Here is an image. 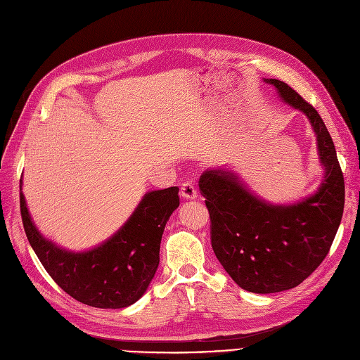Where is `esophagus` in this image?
<instances>
[{"mask_svg":"<svg viewBox=\"0 0 360 360\" xmlns=\"http://www.w3.org/2000/svg\"><path fill=\"white\" fill-rule=\"evenodd\" d=\"M181 194H182L184 198H187V200H193V198H195L197 197V190L193 185V182H190V181L184 182L182 187H181Z\"/></svg>","mask_w":360,"mask_h":360,"instance_id":"obj_1","label":"esophagus"}]
</instances>
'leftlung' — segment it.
Segmentation results:
<instances>
[{"instance_id": "left-lung-1", "label": "left lung", "mask_w": 360, "mask_h": 360, "mask_svg": "<svg viewBox=\"0 0 360 360\" xmlns=\"http://www.w3.org/2000/svg\"><path fill=\"white\" fill-rule=\"evenodd\" d=\"M307 115L325 167L319 190L292 205H271L225 169H207L198 187L210 215V242L224 270L245 290L273 294L302 283L326 258L344 210V176L322 117L281 79H264Z\"/></svg>"}]
</instances>
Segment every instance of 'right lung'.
Here are the masks:
<instances>
[{"instance_id": "obj_1", "label": "right lung", "mask_w": 360, "mask_h": 360, "mask_svg": "<svg viewBox=\"0 0 360 360\" xmlns=\"http://www.w3.org/2000/svg\"><path fill=\"white\" fill-rule=\"evenodd\" d=\"M179 188L146 193L126 224L108 240L84 252L65 250L37 230L20 182L23 229L46 271L74 300L96 309H124L150 286L160 262V243L179 206Z\"/></svg>"}]
</instances>
